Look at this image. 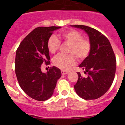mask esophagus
I'll list each match as a JSON object with an SVG mask.
<instances>
[{
  "mask_svg": "<svg viewBox=\"0 0 125 125\" xmlns=\"http://www.w3.org/2000/svg\"><path fill=\"white\" fill-rule=\"evenodd\" d=\"M68 72L66 71L61 70V73H62V74H63V75H65V74H68Z\"/></svg>",
  "mask_w": 125,
  "mask_h": 125,
  "instance_id": "34e87169",
  "label": "esophagus"
}]
</instances>
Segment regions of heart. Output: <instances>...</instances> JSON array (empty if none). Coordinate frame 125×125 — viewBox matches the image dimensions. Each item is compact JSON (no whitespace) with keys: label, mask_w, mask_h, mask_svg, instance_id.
<instances>
[{"label":"heart","mask_w":125,"mask_h":125,"mask_svg":"<svg viewBox=\"0 0 125 125\" xmlns=\"http://www.w3.org/2000/svg\"><path fill=\"white\" fill-rule=\"evenodd\" d=\"M60 38L65 43L68 44V55L59 54L52 60L54 65L64 71H68L76 64V58L80 61L85 60L90 54L91 42L86 37H83L82 34L79 31L70 29L63 32ZM47 49L51 54H54L59 50L60 42L55 36H50L48 39Z\"/></svg>","instance_id":"1"}]
</instances>
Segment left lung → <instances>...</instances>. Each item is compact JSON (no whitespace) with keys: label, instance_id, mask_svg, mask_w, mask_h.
Here are the masks:
<instances>
[{"label":"left lung","instance_id":"obj_1","mask_svg":"<svg viewBox=\"0 0 125 125\" xmlns=\"http://www.w3.org/2000/svg\"><path fill=\"white\" fill-rule=\"evenodd\" d=\"M73 26L86 31L91 42L90 54L79 67L85 70L86 77L77 73L74 89L79 96L85 100L100 97L109 89L116 70V58L109 40L99 31L85 25Z\"/></svg>","mask_w":125,"mask_h":125}]
</instances>
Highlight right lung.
I'll return each instance as SVG.
<instances>
[{
    "label": "right lung",
    "instance_id": "add662e5",
    "mask_svg": "<svg viewBox=\"0 0 125 125\" xmlns=\"http://www.w3.org/2000/svg\"><path fill=\"white\" fill-rule=\"evenodd\" d=\"M60 26H41L35 28L21 42L16 51L15 73L22 90L38 101L52 96L57 81L61 77L60 69L50 67L47 73L41 71V65L50 64L48 39Z\"/></svg>",
    "mask_w": 125,
    "mask_h": 125
}]
</instances>
